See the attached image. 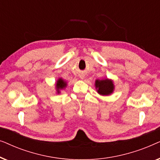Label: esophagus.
Returning a JSON list of instances; mask_svg holds the SVG:
<instances>
[{
  "mask_svg": "<svg viewBox=\"0 0 160 160\" xmlns=\"http://www.w3.org/2000/svg\"><path fill=\"white\" fill-rule=\"evenodd\" d=\"M79 77H80L81 79H84V75H80Z\"/></svg>",
  "mask_w": 160,
  "mask_h": 160,
  "instance_id": "obj_1",
  "label": "esophagus"
}]
</instances>
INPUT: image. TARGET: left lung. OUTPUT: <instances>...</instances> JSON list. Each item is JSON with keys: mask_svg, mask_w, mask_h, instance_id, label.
<instances>
[{"mask_svg": "<svg viewBox=\"0 0 160 160\" xmlns=\"http://www.w3.org/2000/svg\"><path fill=\"white\" fill-rule=\"evenodd\" d=\"M95 88L98 92L101 95H109L113 93L114 90V85L112 80L106 78V79L96 80Z\"/></svg>", "mask_w": 160, "mask_h": 160, "instance_id": "1", "label": "left lung"}]
</instances>
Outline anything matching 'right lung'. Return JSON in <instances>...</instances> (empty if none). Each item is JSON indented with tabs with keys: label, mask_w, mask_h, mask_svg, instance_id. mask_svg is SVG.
<instances>
[{
	"label": "right lung",
	"mask_w": 160,
	"mask_h": 160,
	"mask_svg": "<svg viewBox=\"0 0 160 160\" xmlns=\"http://www.w3.org/2000/svg\"><path fill=\"white\" fill-rule=\"evenodd\" d=\"M67 86V82H65L62 79V78H60L57 81V83H56V89H57V92L58 94L60 92V90L61 89H65V87Z\"/></svg>",
	"instance_id": "obj_1"
}]
</instances>
